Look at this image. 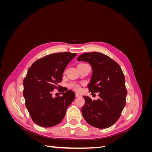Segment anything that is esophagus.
<instances>
[{
	"label": "esophagus",
	"mask_w": 152,
	"mask_h": 152,
	"mask_svg": "<svg viewBox=\"0 0 152 152\" xmlns=\"http://www.w3.org/2000/svg\"><path fill=\"white\" fill-rule=\"evenodd\" d=\"M75 96H76L77 98H80V97H82V96L80 94H78V93H76Z\"/></svg>",
	"instance_id": "1"
}]
</instances>
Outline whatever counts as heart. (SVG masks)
<instances>
[{"instance_id":"obj_1","label":"heart","mask_w":152,"mask_h":152,"mask_svg":"<svg viewBox=\"0 0 152 152\" xmlns=\"http://www.w3.org/2000/svg\"><path fill=\"white\" fill-rule=\"evenodd\" d=\"M70 87L71 88L73 89L75 91H80V86L79 84H70Z\"/></svg>"}]
</instances>
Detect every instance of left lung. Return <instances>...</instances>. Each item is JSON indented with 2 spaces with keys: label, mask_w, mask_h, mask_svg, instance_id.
<instances>
[{
  "label": "left lung",
  "mask_w": 152,
  "mask_h": 152,
  "mask_svg": "<svg viewBox=\"0 0 152 152\" xmlns=\"http://www.w3.org/2000/svg\"><path fill=\"white\" fill-rule=\"evenodd\" d=\"M77 60L90 64L93 73L87 87L91 94L99 93V96L97 100H92L84 96L82 116L94 127H110L118 121L126 105L127 92L122 69L117 63L101 53L82 54Z\"/></svg>",
  "instance_id": "obj_1"
}]
</instances>
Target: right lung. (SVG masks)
<instances>
[{
	"label": "right lung",
	"mask_w": 152,
	"mask_h": 152,
	"mask_svg": "<svg viewBox=\"0 0 152 152\" xmlns=\"http://www.w3.org/2000/svg\"><path fill=\"white\" fill-rule=\"evenodd\" d=\"M76 55L67 52L50 54L39 59L29 68L23 80V94L26 107L37 125L50 127L60 123L74 100V92L63 87L59 89L63 92L62 96L53 98L51 93L62 81L65 68Z\"/></svg>",
	"instance_id": "add662e5"
}]
</instances>
